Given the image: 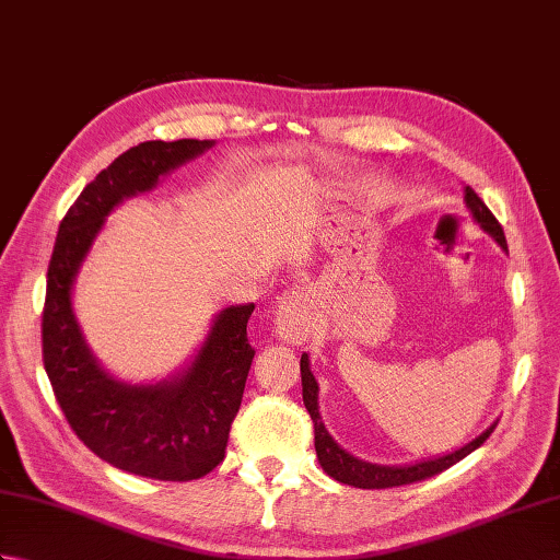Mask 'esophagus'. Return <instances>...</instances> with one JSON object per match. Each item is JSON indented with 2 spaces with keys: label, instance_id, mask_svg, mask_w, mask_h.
<instances>
[{
  "label": "esophagus",
  "instance_id": "esophagus-1",
  "mask_svg": "<svg viewBox=\"0 0 560 560\" xmlns=\"http://www.w3.org/2000/svg\"><path fill=\"white\" fill-rule=\"evenodd\" d=\"M277 335L287 343H303L315 327V301L307 289L287 291L279 299L277 315H273Z\"/></svg>",
  "mask_w": 560,
  "mask_h": 560
}]
</instances>
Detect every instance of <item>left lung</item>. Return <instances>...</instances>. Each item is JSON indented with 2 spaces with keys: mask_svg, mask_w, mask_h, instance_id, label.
Masks as SVG:
<instances>
[{
  "mask_svg": "<svg viewBox=\"0 0 560 560\" xmlns=\"http://www.w3.org/2000/svg\"><path fill=\"white\" fill-rule=\"evenodd\" d=\"M464 201H467L474 221H477L481 229L489 233L493 241L508 253V243H505V233L501 229V223H498L491 209L483 205L481 197L474 192L471 187H464ZM301 380H303L305 409H307V413H311V419L315 423V450H317L319 467H323L335 481L353 486V489H392V486H404V483H413V481H423L428 477H435V474L452 467V464L464 459L469 452L483 445L486 438H489L495 428V423H491L481 435L474 438L471 443L452 450L443 457L404 464V467H385V464L363 462L359 457L349 455V452L339 447L337 440L327 433L323 419H319V407H317L319 387H317L315 375L311 373V359H307V353L301 355Z\"/></svg>",
  "mask_w": 560,
  "mask_h": 560,
  "instance_id": "obj_1",
  "label": "left lung"
}]
</instances>
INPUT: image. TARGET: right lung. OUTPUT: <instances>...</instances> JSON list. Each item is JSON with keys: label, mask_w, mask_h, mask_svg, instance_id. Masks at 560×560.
<instances>
[{"label": "right lung", "mask_w": 560, "mask_h": 560, "mask_svg": "<svg viewBox=\"0 0 560 560\" xmlns=\"http://www.w3.org/2000/svg\"><path fill=\"white\" fill-rule=\"evenodd\" d=\"M211 147L209 139L144 141L117 156L69 207L47 267L43 363L59 409L93 455L159 481L201 479L223 459L255 359L247 341L255 303L231 305L213 317L192 363L177 375L156 385H129L103 371L91 353L71 289L105 217Z\"/></svg>", "instance_id": "right-lung-1"}]
</instances>
